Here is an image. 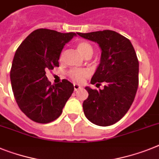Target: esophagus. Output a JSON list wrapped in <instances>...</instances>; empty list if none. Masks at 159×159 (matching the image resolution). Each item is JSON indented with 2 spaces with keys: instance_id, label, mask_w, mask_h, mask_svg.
<instances>
[{
  "instance_id": "34e87169",
  "label": "esophagus",
  "mask_w": 159,
  "mask_h": 159,
  "mask_svg": "<svg viewBox=\"0 0 159 159\" xmlns=\"http://www.w3.org/2000/svg\"><path fill=\"white\" fill-rule=\"evenodd\" d=\"M73 88H74V90H79L80 88H81V86L80 85H78V84H73Z\"/></svg>"
}]
</instances>
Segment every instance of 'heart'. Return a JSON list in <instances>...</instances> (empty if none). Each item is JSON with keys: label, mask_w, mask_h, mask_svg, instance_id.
<instances>
[{"label": "heart", "mask_w": 159, "mask_h": 159, "mask_svg": "<svg viewBox=\"0 0 159 159\" xmlns=\"http://www.w3.org/2000/svg\"><path fill=\"white\" fill-rule=\"evenodd\" d=\"M77 49L79 52L80 54L85 58L93 54L92 46L89 43L85 42V41H81V42L77 43ZM63 52L61 53V56H60L61 60L63 57ZM89 74H90L89 71H87L86 69H73L71 71H69V77H71L73 81L77 82H82L85 79V77H88Z\"/></svg>", "instance_id": "obj_1"}]
</instances>
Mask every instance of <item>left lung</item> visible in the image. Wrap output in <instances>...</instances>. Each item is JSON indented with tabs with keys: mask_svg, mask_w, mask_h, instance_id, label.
Segmentation results:
<instances>
[{
	"mask_svg": "<svg viewBox=\"0 0 159 159\" xmlns=\"http://www.w3.org/2000/svg\"><path fill=\"white\" fill-rule=\"evenodd\" d=\"M77 34L99 46L100 62L90 83L105 84L98 90L86 86L89 96L82 104L84 114L98 126L114 125L127 113L137 93L139 62L135 50L129 39L113 30Z\"/></svg>",
	"mask_w": 159,
	"mask_h": 159,
	"instance_id": "8db88e82",
	"label": "left lung"
}]
</instances>
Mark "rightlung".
Masks as SVG:
<instances>
[{
    "mask_svg": "<svg viewBox=\"0 0 159 159\" xmlns=\"http://www.w3.org/2000/svg\"><path fill=\"white\" fill-rule=\"evenodd\" d=\"M76 35L38 29L16 51L10 71L12 89L19 108L34 122L47 124L58 118L73 94V85L68 80L51 85L45 74L59 66L61 51Z\"/></svg>",
    "mask_w": 159,
    "mask_h": 159,
    "instance_id": "right-lung-1",
    "label": "right lung"
}]
</instances>
